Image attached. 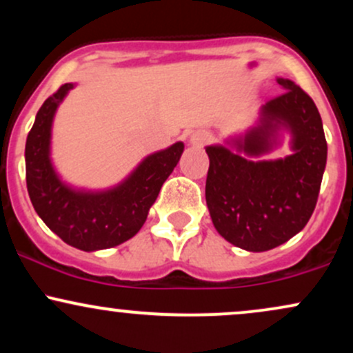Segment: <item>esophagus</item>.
I'll list each match as a JSON object with an SVG mask.
<instances>
[{
    "label": "esophagus",
    "instance_id": "1",
    "mask_svg": "<svg viewBox=\"0 0 353 353\" xmlns=\"http://www.w3.org/2000/svg\"><path fill=\"white\" fill-rule=\"evenodd\" d=\"M210 139V134L208 131H196L190 136V144L192 145H204Z\"/></svg>",
    "mask_w": 353,
    "mask_h": 353
}]
</instances>
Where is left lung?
Listing matches in <instances>:
<instances>
[{
	"label": "left lung",
	"instance_id": "8db88e82",
	"mask_svg": "<svg viewBox=\"0 0 353 353\" xmlns=\"http://www.w3.org/2000/svg\"><path fill=\"white\" fill-rule=\"evenodd\" d=\"M277 83L283 92L262 106L259 125L230 143L237 152L225 145L205 148V202L214 228L249 252L274 249L305 228L325 171L327 141L317 106L294 81L277 78ZM281 127L293 134V154L283 160L250 161L272 150Z\"/></svg>",
	"mask_w": 353,
	"mask_h": 353
}]
</instances>
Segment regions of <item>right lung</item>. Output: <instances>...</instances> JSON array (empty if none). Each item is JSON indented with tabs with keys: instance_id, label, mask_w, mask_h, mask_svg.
Returning a JSON list of instances; mask_svg holds the SVG:
<instances>
[{
	"instance_id": "1",
	"label": "right lung",
	"mask_w": 353,
	"mask_h": 353,
	"mask_svg": "<svg viewBox=\"0 0 353 353\" xmlns=\"http://www.w3.org/2000/svg\"><path fill=\"white\" fill-rule=\"evenodd\" d=\"M72 88V83L63 84L36 114L24 149L26 185L44 224L66 244L92 252L123 244L139 232L164 181L179 163L184 144L148 156L112 189L91 192L70 188L52 168L50 149L56 109Z\"/></svg>"
}]
</instances>
